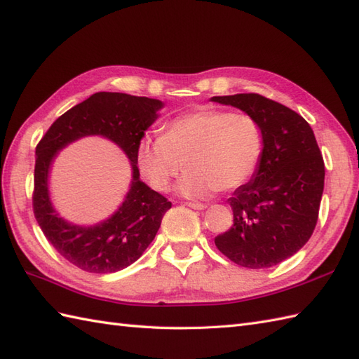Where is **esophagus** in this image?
<instances>
[{
	"label": "esophagus",
	"mask_w": 359,
	"mask_h": 359,
	"mask_svg": "<svg viewBox=\"0 0 359 359\" xmlns=\"http://www.w3.org/2000/svg\"><path fill=\"white\" fill-rule=\"evenodd\" d=\"M185 205L189 206V208H193V210H206V208H208L205 203H198V202H187Z\"/></svg>",
	"instance_id": "esophagus-1"
}]
</instances>
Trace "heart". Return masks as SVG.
<instances>
[{"label":"heart","instance_id":"b5f03b06","mask_svg":"<svg viewBox=\"0 0 359 359\" xmlns=\"http://www.w3.org/2000/svg\"><path fill=\"white\" fill-rule=\"evenodd\" d=\"M262 149V130L252 116L202 107L170 121L161 137L140 139L136 163L156 191L168 189L185 166L177 193L210 198L217 191L243 187L257 170Z\"/></svg>","mask_w":359,"mask_h":359}]
</instances>
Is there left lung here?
<instances>
[{
  "label": "left lung",
  "instance_id": "left-lung-1",
  "mask_svg": "<svg viewBox=\"0 0 359 359\" xmlns=\"http://www.w3.org/2000/svg\"><path fill=\"white\" fill-rule=\"evenodd\" d=\"M252 116L263 149L251 180L234 191V224L215 246L243 268L285 262L311 238L324 189V161L311 125L290 108L257 93L214 96Z\"/></svg>",
  "mask_w": 359,
  "mask_h": 359
}]
</instances>
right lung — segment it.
<instances>
[{
  "instance_id": "right-lung-1",
  "label": "right lung",
  "mask_w": 359,
  "mask_h": 359,
  "mask_svg": "<svg viewBox=\"0 0 359 359\" xmlns=\"http://www.w3.org/2000/svg\"><path fill=\"white\" fill-rule=\"evenodd\" d=\"M157 99L99 91L60 116L36 145L33 212L46 238L67 262L93 273L125 269L154 240L171 202L140 180L136 148L159 114ZM86 135H102L119 144L132 163L133 179L120 210L95 227L65 222L48 196V171L57 151Z\"/></svg>"
}]
</instances>
